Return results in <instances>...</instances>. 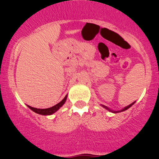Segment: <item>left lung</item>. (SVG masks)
<instances>
[{"instance_id": "left-lung-1", "label": "left lung", "mask_w": 159, "mask_h": 159, "mask_svg": "<svg viewBox=\"0 0 159 159\" xmlns=\"http://www.w3.org/2000/svg\"><path fill=\"white\" fill-rule=\"evenodd\" d=\"M134 102H133V103H131V105H128V106H126L125 108H123L122 110H121V111H111V110H110L109 108H108V107H106V106H105V105H102V107H104V108H106L107 110H108V111H112V112H114V113H116V112H121V111H125V110H127V109H129V108H130V107H131V105H134Z\"/></svg>"}]
</instances>
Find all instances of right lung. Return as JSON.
Here are the masks:
<instances>
[{"label":"right lung","instance_id":"add662e5","mask_svg":"<svg viewBox=\"0 0 159 159\" xmlns=\"http://www.w3.org/2000/svg\"><path fill=\"white\" fill-rule=\"evenodd\" d=\"M66 99H67V95L64 98V99L61 101V102L57 103V105H55L54 106L51 107V108H44V109H41V108H33V107H30L29 105H28V107L30 108V109H31L33 111H34L35 113L37 114H39V115H52V114H54V112L57 111L65 103Z\"/></svg>","mask_w":159,"mask_h":159}]
</instances>
